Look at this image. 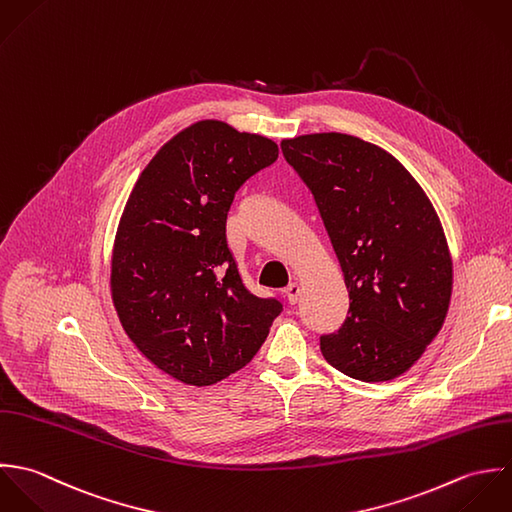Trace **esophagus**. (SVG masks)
<instances>
[{
	"label": "esophagus",
	"instance_id": "1",
	"mask_svg": "<svg viewBox=\"0 0 512 512\" xmlns=\"http://www.w3.org/2000/svg\"><path fill=\"white\" fill-rule=\"evenodd\" d=\"M299 295H301V287H299L297 283H291V285L285 289V297H287L289 305H297Z\"/></svg>",
	"mask_w": 512,
	"mask_h": 512
}]
</instances>
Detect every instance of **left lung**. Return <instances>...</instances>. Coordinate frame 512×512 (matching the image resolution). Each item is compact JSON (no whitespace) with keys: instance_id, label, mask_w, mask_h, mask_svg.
<instances>
[{"instance_id":"left-lung-1","label":"left lung","mask_w":512,"mask_h":512,"mask_svg":"<svg viewBox=\"0 0 512 512\" xmlns=\"http://www.w3.org/2000/svg\"><path fill=\"white\" fill-rule=\"evenodd\" d=\"M285 160L314 196L350 297L324 360L362 382L409 370L443 326L453 265L419 184L386 150L350 134L283 140Z\"/></svg>"}]
</instances>
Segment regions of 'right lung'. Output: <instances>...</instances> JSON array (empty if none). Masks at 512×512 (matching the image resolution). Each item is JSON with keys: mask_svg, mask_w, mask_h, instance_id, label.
<instances>
[{"mask_svg": "<svg viewBox=\"0 0 512 512\" xmlns=\"http://www.w3.org/2000/svg\"><path fill=\"white\" fill-rule=\"evenodd\" d=\"M279 158V146L200 120L150 160L112 251V301L136 348L168 376L211 386L257 354L283 305L251 295L227 245L237 190Z\"/></svg>", "mask_w": 512, "mask_h": 512, "instance_id": "obj_1", "label": "right lung"}]
</instances>
